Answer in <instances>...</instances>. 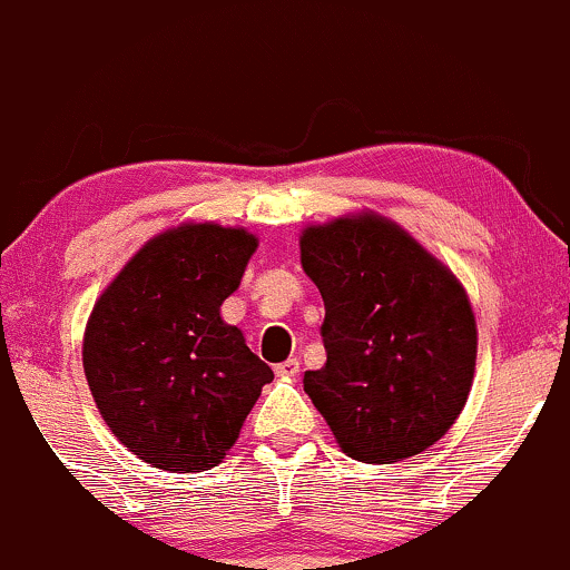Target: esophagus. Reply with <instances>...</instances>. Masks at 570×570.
Instances as JSON below:
<instances>
[{"instance_id": "esophagus-1", "label": "esophagus", "mask_w": 570, "mask_h": 570, "mask_svg": "<svg viewBox=\"0 0 570 570\" xmlns=\"http://www.w3.org/2000/svg\"><path fill=\"white\" fill-rule=\"evenodd\" d=\"M298 372H302V364H298V358H287L283 364H277V375L279 377H296Z\"/></svg>"}]
</instances>
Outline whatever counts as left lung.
I'll return each instance as SVG.
<instances>
[{
    "mask_svg": "<svg viewBox=\"0 0 570 570\" xmlns=\"http://www.w3.org/2000/svg\"><path fill=\"white\" fill-rule=\"evenodd\" d=\"M326 321V364L304 391L351 459L391 464L454 426L473 389L479 328L468 291L402 225L361 209L298 236Z\"/></svg>",
    "mask_w": 570,
    "mask_h": 570,
    "instance_id": "obj_1",
    "label": "left lung"
}]
</instances>
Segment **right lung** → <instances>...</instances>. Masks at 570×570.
Wrapping results in <instances>:
<instances>
[{
	"label": "right lung",
	"instance_id": "1",
	"mask_svg": "<svg viewBox=\"0 0 570 570\" xmlns=\"http://www.w3.org/2000/svg\"><path fill=\"white\" fill-rule=\"evenodd\" d=\"M258 236L179 223L151 236L91 307L83 375L102 421L144 462L200 473L223 462L274 381L219 315Z\"/></svg>",
	"mask_w": 570,
	"mask_h": 570
}]
</instances>
